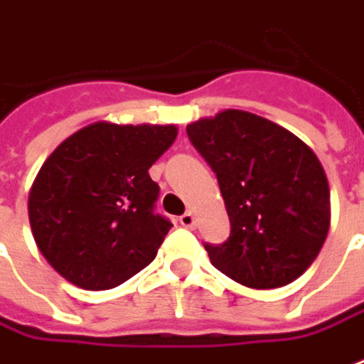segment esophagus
Masks as SVG:
<instances>
[{"instance_id":"1","label":"esophagus","mask_w":364,"mask_h":364,"mask_svg":"<svg viewBox=\"0 0 364 364\" xmlns=\"http://www.w3.org/2000/svg\"><path fill=\"white\" fill-rule=\"evenodd\" d=\"M180 224H182L184 228H192V226L196 224V216H194V212L188 210L186 214H182V216H180Z\"/></svg>"}]
</instances>
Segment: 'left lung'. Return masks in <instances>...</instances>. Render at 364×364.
Returning a JSON list of instances; mask_svg holds the SVG:
<instances>
[{
  "mask_svg": "<svg viewBox=\"0 0 364 364\" xmlns=\"http://www.w3.org/2000/svg\"><path fill=\"white\" fill-rule=\"evenodd\" d=\"M216 172L230 236L206 245L210 262L248 289H279L301 277L331 226V188L311 146L270 119L224 109L186 126Z\"/></svg>",
  "mask_w": 364,
  "mask_h": 364,
  "instance_id": "1",
  "label": "left lung"
}]
</instances>
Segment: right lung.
Instances as JSON below:
<instances>
[{
    "label": "right lung",
    "mask_w": 364,
    "mask_h": 364,
    "mask_svg": "<svg viewBox=\"0 0 364 364\" xmlns=\"http://www.w3.org/2000/svg\"><path fill=\"white\" fill-rule=\"evenodd\" d=\"M176 136L174 124L96 122L48 156L28 214L36 245L60 277L108 290L156 258L172 224L154 212L160 188L148 170Z\"/></svg>",
    "instance_id": "obj_1"
}]
</instances>
